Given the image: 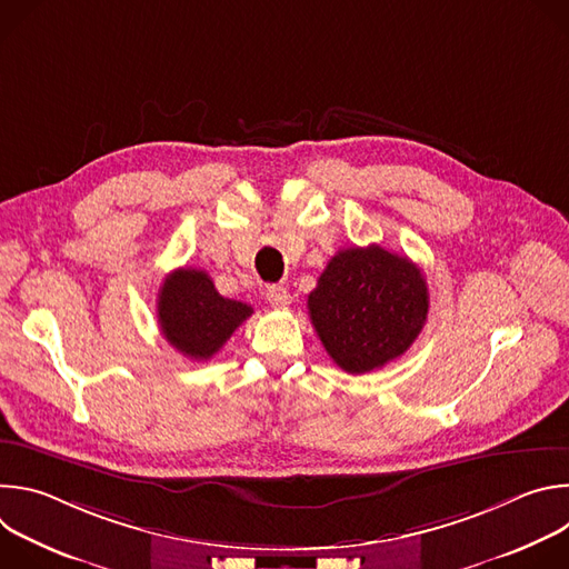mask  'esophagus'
<instances>
[{
	"label": "esophagus",
	"mask_w": 569,
	"mask_h": 569,
	"mask_svg": "<svg viewBox=\"0 0 569 569\" xmlns=\"http://www.w3.org/2000/svg\"><path fill=\"white\" fill-rule=\"evenodd\" d=\"M266 297H268V301H270L274 308H286V306H290V301H292L290 292H288L283 286H268Z\"/></svg>",
	"instance_id": "obj_1"
}]
</instances>
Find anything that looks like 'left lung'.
<instances>
[{
	"label": "left lung",
	"mask_w": 569,
	"mask_h": 569,
	"mask_svg": "<svg viewBox=\"0 0 569 569\" xmlns=\"http://www.w3.org/2000/svg\"><path fill=\"white\" fill-rule=\"evenodd\" d=\"M428 283L417 263L380 246L340 250L308 295L312 327L347 373L400 358L426 327Z\"/></svg>",
	"instance_id": "8db88e82"
}]
</instances>
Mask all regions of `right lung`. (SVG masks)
<instances>
[{"mask_svg": "<svg viewBox=\"0 0 569 569\" xmlns=\"http://www.w3.org/2000/svg\"><path fill=\"white\" fill-rule=\"evenodd\" d=\"M254 312L222 297L204 270H173L157 295L159 329L173 349L191 360H209Z\"/></svg>", "mask_w": 569, "mask_h": 569, "instance_id": "obj_1", "label": "right lung"}]
</instances>
